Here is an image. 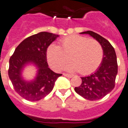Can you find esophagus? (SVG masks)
<instances>
[{"mask_svg": "<svg viewBox=\"0 0 128 128\" xmlns=\"http://www.w3.org/2000/svg\"><path fill=\"white\" fill-rule=\"evenodd\" d=\"M63 75L67 77H69V78H72L73 76L72 74H68V73H63Z\"/></svg>", "mask_w": 128, "mask_h": 128, "instance_id": "1", "label": "esophagus"}]
</instances>
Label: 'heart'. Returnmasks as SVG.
Returning <instances> with one entry per match:
<instances>
[{
	"instance_id": "heart-1",
	"label": "heart",
	"mask_w": 128,
	"mask_h": 128,
	"mask_svg": "<svg viewBox=\"0 0 128 128\" xmlns=\"http://www.w3.org/2000/svg\"><path fill=\"white\" fill-rule=\"evenodd\" d=\"M103 56V49L99 42L82 36L66 37L60 41L59 46L51 44L46 49L47 61L54 69H61L69 57L72 62L65 69L78 70L83 75L95 72L102 62Z\"/></svg>"
}]
</instances>
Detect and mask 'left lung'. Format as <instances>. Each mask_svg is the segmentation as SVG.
<instances>
[{
  "label": "left lung",
  "mask_w": 128,
  "mask_h": 128,
  "mask_svg": "<svg viewBox=\"0 0 128 128\" xmlns=\"http://www.w3.org/2000/svg\"><path fill=\"white\" fill-rule=\"evenodd\" d=\"M88 34L101 44L104 52L102 62L90 75L82 77V84L74 88V90L79 96L88 100L102 99L110 92L115 86V80L118 73V64L115 50L110 42L90 30L81 32Z\"/></svg>",
  "instance_id": "8db88e82"
}]
</instances>
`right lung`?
<instances>
[{
	"mask_svg": "<svg viewBox=\"0 0 128 128\" xmlns=\"http://www.w3.org/2000/svg\"><path fill=\"white\" fill-rule=\"evenodd\" d=\"M58 35L40 32L23 40L10 58L8 75L14 89L23 98L35 102L44 98L53 90L56 79L62 74L51 70L46 61V49ZM33 63L38 68L35 79L26 82L22 78L23 67Z\"/></svg>",
	"mask_w": 128,
	"mask_h": 128,
	"instance_id": "obj_1",
	"label": "right lung"
}]
</instances>
